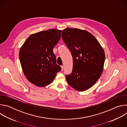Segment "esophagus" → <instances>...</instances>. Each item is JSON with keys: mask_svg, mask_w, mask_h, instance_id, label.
<instances>
[{"mask_svg": "<svg viewBox=\"0 0 127 127\" xmlns=\"http://www.w3.org/2000/svg\"><path fill=\"white\" fill-rule=\"evenodd\" d=\"M61 70L63 71V68H64V66L62 65V66H61Z\"/></svg>", "mask_w": 127, "mask_h": 127, "instance_id": "obj_1", "label": "esophagus"}]
</instances>
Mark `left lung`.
<instances>
[{
  "label": "left lung",
  "mask_w": 127,
  "mask_h": 127,
  "mask_svg": "<svg viewBox=\"0 0 127 127\" xmlns=\"http://www.w3.org/2000/svg\"><path fill=\"white\" fill-rule=\"evenodd\" d=\"M62 38L73 58L72 73L66 76L69 85L82 92L92 87L103 71L105 54L94 36L85 30L67 28Z\"/></svg>",
  "instance_id": "8db88e82"
}]
</instances>
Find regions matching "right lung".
Masks as SVG:
<instances>
[{
  "label": "right lung",
  "mask_w": 127,
  "mask_h": 127,
  "mask_svg": "<svg viewBox=\"0 0 127 127\" xmlns=\"http://www.w3.org/2000/svg\"><path fill=\"white\" fill-rule=\"evenodd\" d=\"M61 32L53 29L33 33L21 48V66L26 77L32 84L46 86L53 81L61 70L53 51L61 38Z\"/></svg>",
  "instance_id": "add662e5"
}]
</instances>
